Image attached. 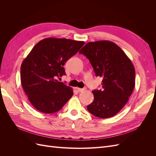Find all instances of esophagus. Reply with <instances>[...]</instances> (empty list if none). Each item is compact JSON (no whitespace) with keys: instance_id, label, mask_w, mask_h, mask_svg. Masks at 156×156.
<instances>
[{"instance_id":"1","label":"esophagus","mask_w":156,"mask_h":156,"mask_svg":"<svg viewBox=\"0 0 156 156\" xmlns=\"http://www.w3.org/2000/svg\"><path fill=\"white\" fill-rule=\"evenodd\" d=\"M76 89H77V92H81L84 90V88H76Z\"/></svg>"}]
</instances>
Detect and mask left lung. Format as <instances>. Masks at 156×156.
<instances>
[{"label":"left lung","instance_id":"obj_1","mask_svg":"<svg viewBox=\"0 0 156 156\" xmlns=\"http://www.w3.org/2000/svg\"><path fill=\"white\" fill-rule=\"evenodd\" d=\"M89 60L96 76L103 77L102 90H94L93 102L87 106L101 119L115 116L129 100L135 84V71L122 49L111 41L88 42L79 52Z\"/></svg>","mask_w":156,"mask_h":156}]
</instances>
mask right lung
Wrapping results in <instances>:
<instances>
[{
  "label": "right lung",
  "instance_id": "obj_1",
  "mask_svg": "<svg viewBox=\"0 0 156 156\" xmlns=\"http://www.w3.org/2000/svg\"><path fill=\"white\" fill-rule=\"evenodd\" d=\"M84 41L48 37L32 48L21 66V83L35 108L51 114L60 110L72 97L73 89L56 78L65 75L64 65Z\"/></svg>",
  "mask_w": 156,
  "mask_h": 156
}]
</instances>
